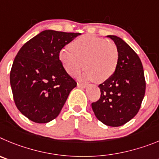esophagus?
<instances>
[{
	"instance_id": "1",
	"label": "esophagus",
	"mask_w": 159,
	"mask_h": 159,
	"mask_svg": "<svg viewBox=\"0 0 159 159\" xmlns=\"http://www.w3.org/2000/svg\"><path fill=\"white\" fill-rule=\"evenodd\" d=\"M87 86H88V85H86V84H82V83H78V87H79V88L85 89V88H87Z\"/></svg>"
}]
</instances>
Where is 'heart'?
Segmentation results:
<instances>
[{"instance_id":"obj_1","label":"heart","mask_w":159,"mask_h":159,"mask_svg":"<svg viewBox=\"0 0 159 159\" xmlns=\"http://www.w3.org/2000/svg\"><path fill=\"white\" fill-rule=\"evenodd\" d=\"M58 59L69 74L86 68L80 78L96 83L108 81L115 74L120 59L117 46L106 39L91 35L76 39L58 53Z\"/></svg>"}]
</instances>
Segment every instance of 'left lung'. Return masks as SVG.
<instances>
[{"label": "left lung", "instance_id": "left-lung-1", "mask_svg": "<svg viewBox=\"0 0 159 159\" xmlns=\"http://www.w3.org/2000/svg\"><path fill=\"white\" fill-rule=\"evenodd\" d=\"M114 41L120 52L115 74L99 85L101 97L92 103L96 117L110 127H119L138 113L145 95L146 81L139 57L122 39L107 35Z\"/></svg>", "mask_w": 159, "mask_h": 159}]
</instances>
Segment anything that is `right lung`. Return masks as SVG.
Returning <instances> with one entry per match:
<instances>
[{"label": "right lung", "instance_id": "right-lung-1", "mask_svg": "<svg viewBox=\"0 0 159 159\" xmlns=\"http://www.w3.org/2000/svg\"><path fill=\"white\" fill-rule=\"evenodd\" d=\"M80 35L45 30L17 53L10 84L17 108L30 120L45 124L56 118L70 91L77 86L62 67L58 53Z\"/></svg>", "mask_w": 159, "mask_h": 159}]
</instances>
